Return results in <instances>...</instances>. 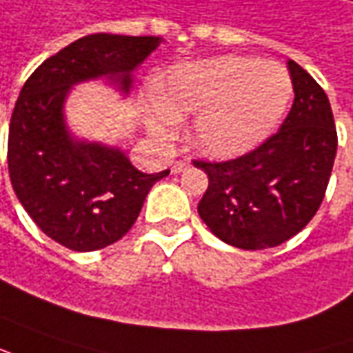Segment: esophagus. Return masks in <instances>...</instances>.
Listing matches in <instances>:
<instances>
[{
	"instance_id": "1",
	"label": "esophagus",
	"mask_w": 353,
	"mask_h": 353,
	"mask_svg": "<svg viewBox=\"0 0 353 353\" xmlns=\"http://www.w3.org/2000/svg\"><path fill=\"white\" fill-rule=\"evenodd\" d=\"M189 168V162H185V160H179V162H176L174 166H172V174H181L183 170H187Z\"/></svg>"
}]
</instances>
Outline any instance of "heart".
<instances>
[{
    "label": "heart",
    "instance_id": "1",
    "mask_svg": "<svg viewBox=\"0 0 353 353\" xmlns=\"http://www.w3.org/2000/svg\"><path fill=\"white\" fill-rule=\"evenodd\" d=\"M158 112L146 125L166 135L168 121L195 116L193 145L212 158L253 150L278 125L294 94L288 69L257 57L226 56L170 71L157 88Z\"/></svg>",
    "mask_w": 353,
    "mask_h": 353
}]
</instances>
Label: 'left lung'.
I'll use <instances>...</instances> for the list:
<instances>
[{
    "instance_id": "obj_1",
    "label": "left lung",
    "mask_w": 353,
    "mask_h": 353,
    "mask_svg": "<svg viewBox=\"0 0 353 353\" xmlns=\"http://www.w3.org/2000/svg\"><path fill=\"white\" fill-rule=\"evenodd\" d=\"M288 69L296 98L280 131L234 160H193L208 176L199 216L228 245H280L307 226L325 199L338 146L330 102L303 67L290 59Z\"/></svg>"
}]
</instances>
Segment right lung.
<instances>
[{
  "mask_svg": "<svg viewBox=\"0 0 353 353\" xmlns=\"http://www.w3.org/2000/svg\"><path fill=\"white\" fill-rule=\"evenodd\" d=\"M160 42L85 36L48 57L21 88L7 141L11 185L36 226L67 249L116 243L135 224L150 187L170 174H143L119 148L71 137L63 116L69 88L106 77L127 94L131 73Z\"/></svg>",
  "mask_w": 353,
  "mask_h": 353,
  "instance_id": "add662e5",
  "label": "right lung"
}]
</instances>
